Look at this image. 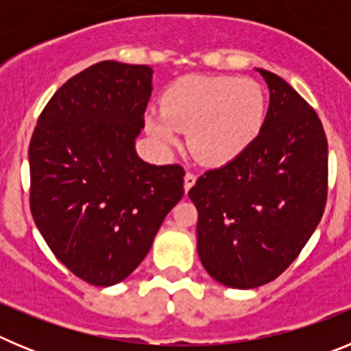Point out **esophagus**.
Returning a JSON list of instances; mask_svg holds the SVG:
<instances>
[{"instance_id": "obj_1", "label": "esophagus", "mask_w": 351, "mask_h": 351, "mask_svg": "<svg viewBox=\"0 0 351 351\" xmlns=\"http://www.w3.org/2000/svg\"><path fill=\"white\" fill-rule=\"evenodd\" d=\"M195 181H197V176H195L193 172H186V176H184V191L186 193L191 190V186L195 184Z\"/></svg>"}]
</instances>
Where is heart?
I'll return each instance as SVG.
<instances>
[{"mask_svg": "<svg viewBox=\"0 0 351 351\" xmlns=\"http://www.w3.org/2000/svg\"><path fill=\"white\" fill-rule=\"evenodd\" d=\"M263 119L265 98L255 80L190 75L167 89L163 110H149L145 130L163 149L179 147L188 132L195 156L219 167L246 153Z\"/></svg>", "mask_w": 351, "mask_h": 351, "instance_id": "heart-1", "label": "heart"}]
</instances>
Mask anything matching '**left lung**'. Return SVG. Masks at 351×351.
Wrapping results in <instances>:
<instances>
[{
	"label": "left lung",
	"instance_id": "obj_1",
	"mask_svg": "<svg viewBox=\"0 0 351 351\" xmlns=\"http://www.w3.org/2000/svg\"><path fill=\"white\" fill-rule=\"evenodd\" d=\"M269 110L237 160L207 170L188 191L198 210L197 251L210 278L262 287L287 271L318 226L327 202V137L318 114L271 71Z\"/></svg>",
	"mask_w": 351,
	"mask_h": 351
}]
</instances>
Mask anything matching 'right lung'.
<instances>
[{
    "label": "right lung",
    "mask_w": 351,
    "mask_h": 351,
    "mask_svg": "<svg viewBox=\"0 0 351 351\" xmlns=\"http://www.w3.org/2000/svg\"><path fill=\"white\" fill-rule=\"evenodd\" d=\"M153 68L100 61L64 82L29 144V206L56 258L95 287L126 280L184 195L181 165L135 151Z\"/></svg>",
    "instance_id": "1"
}]
</instances>
